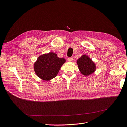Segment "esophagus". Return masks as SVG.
Listing matches in <instances>:
<instances>
[{
  "mask_svg": "<svg viewBox=\"0 0 127 127\" xmlns=\"http://www.w3.org/2000/svg\"><path fill=\"white\" fill-rule=\"evenodd\" d=\"M68 61L69 62H72L73 61V58L72 57H69L68 58Z\"/></svg>",
  "mask_w": 127,
  "mask_h": 127,
  "instance_id": "esophagus-1",
  "label": "esophagus"
}]
</instances>
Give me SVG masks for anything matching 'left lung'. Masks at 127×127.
<instances>
[{
    "mask_svg": "<svg viewBox=\"0 0 127 127\" xmlns=\"http://www.w3.org/2000/svg\"><path fill=\"white\" fill-rule=\"evenodd\" d=\"M79 71L83 75L89 76L95 72L96 69L95 63L88 55H83L77 61Z\"/></svg>",
    "mask_w": 127,
    "mask_h": 127,
    "instance_id": "1",
    "label": "left lung"
}]
</instances>
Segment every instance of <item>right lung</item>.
I'll use <instances>...</instances> for the list:
<instances>
[{
	"mask_svg": "<svg viewBox=\"0 0 127 127\" xmlns=\"http://www.w3.org/2000/svg\"><path fill=\"white\" fill-rule=\"evenodd\" d=\"M66 62L64 58H60L53 52L39 56L34 64V70L40 79L49 81L56 77L63 64Z\"/></svg>",
	"mask_w": 127,
	"mask_h": 127,
	"instance_id": "obj_1",
	"label": "right lung"
}]
</instances>
